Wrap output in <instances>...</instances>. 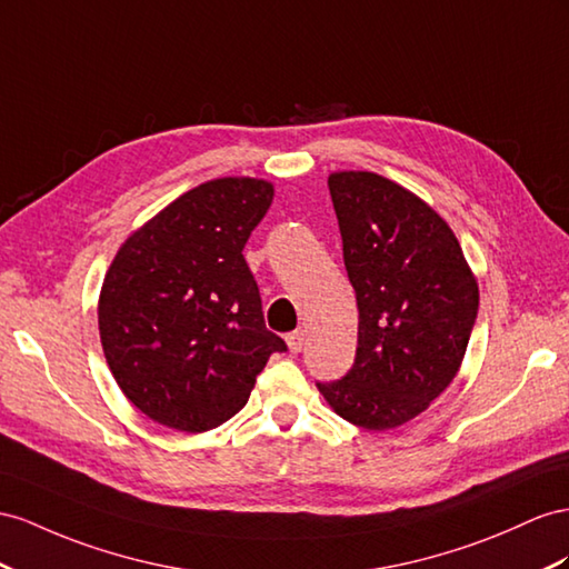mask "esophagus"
<instances>
[{
	"label": "esophagus",
	"mask_w": 569,
	"mask_h": 569,
	"mask_svg": "<svg viewBox=\"0 0 569 569\" xmlns=\"http://www.w3.org/2000/svg\"><path fill=\"white\" fill-rule=\"evenodd\" d=\"M286 343H288L290 353H300L302 343H305V331H290L286 337Z\"/></svg>",
	"instance_id": "34e87169"
}]
</instances>
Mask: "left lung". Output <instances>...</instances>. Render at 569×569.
I'll use <instances>...</instances> for the list:
<instances>
[{
    "label": "left lung",
    "instance_id": "obj_1",
    "mask_svg": "<svg viewBox=\"0 0 569 569\" xmlns=\"http://www.w3.org/2000/svg\"><path fill=\"white\" fill-rule=\"evenodd\" d=\"M343 264L358 300L356 362L317 382L348 423L391 430L455 380L478 315V283L455 232L409 189L368 170L329 174Z\"/></svg>",
    "mask_w": 569,
    "mask_h": 569
}]
</instances>
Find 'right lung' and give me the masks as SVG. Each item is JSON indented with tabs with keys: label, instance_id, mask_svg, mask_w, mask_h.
Instances as JSON below:
<instances>
[{
	"label": "right lung",
	"instance_id": "add662e5",
	"mask_svg": "<svg viewBox=\"0 0 569 569\" xmlns=\"http://www.w3.org/2000/svg\"><path fill=\"white\" fill-rule=\"evenodd\" d=\"M273 184L209 180L124 240L106 273L98 329L114 382L156 423L203 432L250 399L286 343L264 325L244 242Z\"/></svg>",
	"mask_w": 569,
	"mask_h": 569
}]
</instances>
